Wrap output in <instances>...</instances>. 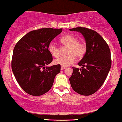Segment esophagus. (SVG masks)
<instances>
[{"mask_svg": "<svg viewBox=\"0 0 122 122\" xmlns=\"http://www.w3.org/2000/svg\"><path fill=\"white\" fill-rule=\"evenodd\" d=\"M66 67H63V66H61V70H64V69H66Z\"/></svg>", "mask_w": 122, "mask_h": 122, "instance_id": "34e87169", "label": "esophagus"}]
</instances>
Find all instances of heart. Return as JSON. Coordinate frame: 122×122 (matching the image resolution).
I'll return each mask as SVG.
<instances>
[{
  "instance_id": "1",
  "label": "heart",
  "mask_w": 122,
  "mask_h": 122,
  "mask_svg": "<svg viewBox=\"0 0 122 122\" xmlns=\"http://www.w3.org/2000/svg\"><path fill=\"white\" fill-rule=\"evenodd\" d=\"M61 44L63 46L67 47L66 53L68 55L61 56L54 61V63L61 65V66L66 67L73 63L76 59V56L81 57L86 52V46L82 42L78 41V38L73 35H66L63 36L60 39ZM47 49L52 56L57 57L61 54V49L51 41L49 44Z\"/></svg>"
}]
</instances>
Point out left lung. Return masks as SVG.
I'll list each match as a JSON object with an SVG mask.
<instances>
[{
  "mask_svg": "<svg viewBox=\"0 0 122 122\" xmlns=\"http://www.w3.org/2000/svg\"><path fill=\"white\" fill-rule=\"evenodd\" d=\"M80 32L86 41V51L78 65L73 67L69 78L72 88L82 96H90L98 91L104 82L112 66L109 47L102 36L94 30L85 27L70 29Z\"/></svg>",
  "mask_w": 122,
  "mask_h": 122,
  "instance_id": "left-lung-1",
  "label": "left lung"
}]
</instances>
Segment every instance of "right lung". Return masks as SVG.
<instances>
[{"label": "right lung", "mask_w": 122, "mask_h": 122, "mask_svg": "<svg viewBox=\"0 0 122 122\" xmlns=\"http://www.w3.org/2000/svg\"><path fill=\"white\" fill-rule=\"evenodd\" d=\"M61 31V28L33 30L15 45L12 70L19 85L28 94L38 96L46 93L51 89L56 75L61 72V65L46 66L53 61L48 45Z\"/></svg>", "instance_id": "right-lung-1"}]
</instances>
